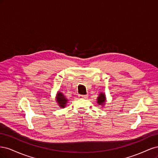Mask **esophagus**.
Masks as SVG:
<instances>
[{
	"label": "esophagus",
	"mask_w": 158,
	"mask_h": 158,
	"mask_svg": "<svg viewBox=\"0 0 158 158\" xmlns=\"http://www.w3.org/2000/svg\"><path fill=\"white\" fill-rule=\"evenodd\" d=\"M78 97L80 99H86L88 98V95H79Z\"/></svg>",
	"instance_id": "esophagus-1"
}]
</instances>
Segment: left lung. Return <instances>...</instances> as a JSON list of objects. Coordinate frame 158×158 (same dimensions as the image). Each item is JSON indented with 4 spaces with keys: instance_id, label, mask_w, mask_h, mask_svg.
Instances as JSON below:
<instances>
[{
    "instance_id": "8db88e82",
    "label": "left lung",
    "mask_w": 158,
    "mask_h": 158,
    "mask_svg": "<svg viewBox=\"0 0 158 158\" xmlns=\"http://www.w3.org/2000/svg\"><path fill=\"white\" fill-rule=\"evenodd\" d=\"M98 100V103L99 105H102V106H104L105 102H106V95L104 94V93H100L99 94V96L97 99Z\"/></svg>"
}]
</instances>
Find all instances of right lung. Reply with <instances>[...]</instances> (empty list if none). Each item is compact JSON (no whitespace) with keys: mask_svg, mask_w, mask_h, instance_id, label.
Returning a JSON list of instances; mask_svg holds the SVG:
<instances>
[{"mask_svg":"<svg viewBox=\"0 0 158 158\" xmlns=\"http://www.w3.org/2000/svg\"><path fill=\"white\" fill-rule=\"evenodd\" d=\"M56 101L57 103H58V105L60 107L64 108L65 107L66 103L68 102V99L65 98V96L63 94L59 92L56 95Z\"/></svg>","mask_w":158,"mask_h":158,"instance_id":"1","label":"right lung"}]
</instances>
